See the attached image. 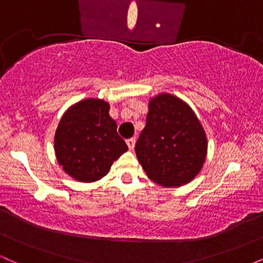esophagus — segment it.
Masks as SVG:
<instances>
[{
  "mask_svg": "<svg viewBox=\"0 0 263 263\" xmlns=\"http://www.w3.org/2000/svg\"><path fill=\"white\" fill-rule=\"evenodd\" d=\"M126 143H127L128 148L132 151V149L135 148V143H136V140H135V138H129V140L126 141Z\"/></svg>",
  "mask_w": 263,
  "mask_h": 263,
  "instance_id": "esophagus-1",
  "label": "esophagus"
}]
</instances>
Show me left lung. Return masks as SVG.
Wrapping results in <instances>:
<instances>
[{
  "label": "left lung",
  "instance_id": "obj_1",
  "mask_svg": "<svg viewBox=\"0 0 263 263\" xmlns=\"http://www.w3.org/2000/svg\"><path fill=\"white\" fill-rule=\"evenodd\" d=\"M206 136L185 102L161 93L149 102L146 126L136 142V156L149 179L163 186L189 183L203 167Z\"/></svg>",
  "mask_w": 263,
  "mask_h": 263
}]
</instances>
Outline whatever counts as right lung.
<instances>
[{
    "mask_svg": "<svg viewBox=\"0 0 263 263\" xmlns=\"http://www.w3.org/2000/svg\"><path fill=\"white\" fill-rule=\"evenodd\" d=\"M107 102L87 99L75 104L60 120L54 138L57 159L79 182H95L106 176L111 164L127 151L108 115Z\"/></svg>",
    "mask_w": 263,
    "mask_h": 263,
    "instance_id": "obj_1",
    "label": "right lung"
}]
</instances>
